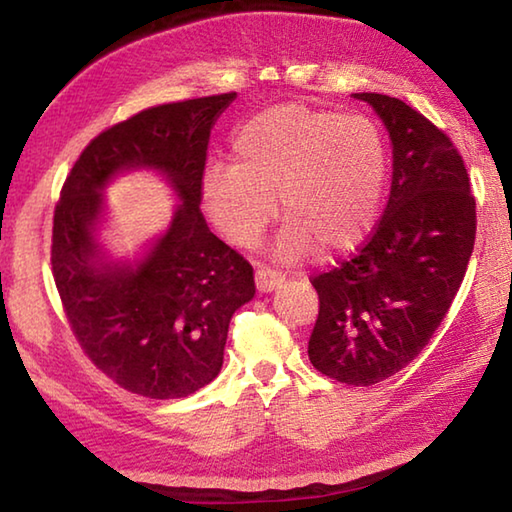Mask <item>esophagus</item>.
I'll use <instances>...</instances> for the list:
<instances>
[{"mask_svg": "<svg viewBox=\"0 0 512 512\" xmlns=\"http://www.w3.org/2000/svg\"><path fill=\"white\" fill-rule=\"evenodd\" d=\"M282 282H284V275L280 271H273V268L262 266V268H257V271H255V284H257L259 291L268 293V291L280 287Z\"/></svg>", "mask_w": 512, "mask_h": 512, "instance_id": "1", "label": "esophagus"}]
</instances>
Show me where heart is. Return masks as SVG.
<instances>
[{
  "instance_id": "1",
  "label": "heart",
  "mask_w": 512,
  "mask_h": 512,
  "mask_svg": "<svg viewBox=\"0 0 512 512\" xmlns=\"http://www.w3.org/2000/svg\"><path fill=\"white\" fill-rule=\"evenodd\" d=\"M235 164L210 162L203 198L221 235L255 246L280 198L287 219L275 253L341 255L368 237L386 183V142L368 115L277 103L232 137Z\"/></svg>"
}]
</instances>
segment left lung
Here are the masks:
<instances>
[{
    "mask_svg": "<svg viewBox=\"0 0 512 512\" xmlns=\"http://www.w3.org/2000/svg\"><path fill=\"white\" fill-rule=\"evenodd\" d=\"M354 97L393 140L391 196L357 250L311 277L307 352L323 375L372 386L409 366L445 320L472 257L476 201L461 153L422 112L377 92Z\"/></svg>",
    "mask_w": 512,
    "mask_h": 512,
    "instance_id": "left-lung-1",
    "label": "left lung"
}]
</instances>
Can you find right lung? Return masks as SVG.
<instances>
[{
    "instance_id": "obj_1",
    "label": "right lung",
    "mask_w": 512,
    "mask_h": 512,
    "mask_svg": "<svg viewBox=\"0 0 512 512\" xmlns=\"http://www.w3.org/2000/svg\"><path fill=\"white\" fill-rule=\"evenodd\" d=\"M237 92L146 108L85 146L54 210L51 273L67 323L94 366L151 400L196 393L219 375L228 325L255 296L253 266L212 235L201 212L207 144ZM168 173L184 205L135 269L96 262L98 192L121 168Z\"/></svg>"
}]
</instances>
